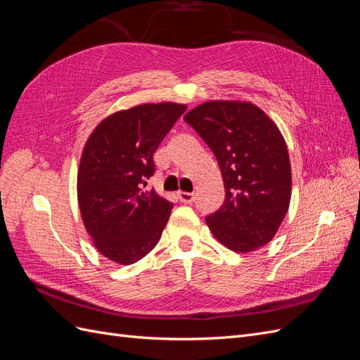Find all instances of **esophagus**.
<instances>
[{
	"label": "esophagus",
	"instance_id": "34e87169",
	"mask_svg": "<svg viewBox=\"0 0 360 360\" xmlns=\"http://www.w3.org/2000/svg\"><path fill=\"white\" fill-rule=\"evenodd\" d=\"M179 200L184 204H192L195 200L193 192H179Z\"/></svg>",
	"mask_w": 360,
	"mask_h": 360
}]
</instances>
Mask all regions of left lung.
Segmentation results:
<instances>
[{
	"label": "left lung",
	"instance_id": "8db88e82",
	"mask_svg": "<svg viewBox=\"0 0 360 360\" xmlns=\"http://www.w3.org/2000/svg\"><path fill=\"white\" fill-rule=\"evenodd\" d=\"M216 156L225 201L205 217L228 249L250 252L267 245L288 212L291 167L278 126L250 102L213 101L184 115Z\"/></svg>",
	"mask_w": 360,
	"mask_h": 360
}]
</instances>
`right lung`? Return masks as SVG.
<instances>
[{
	"instance_id": "1",
	"label": "right lung",
	"mask_w": 360,
	"mask_h": 360,
	"mask_svg": "<svg viewBox=\"0 0 360 360\" xmlns=\"http://www.w3.org/2000/svg\"><path fill=\"white\" fill-rule=\"evenodd\" d=\"M186 106L144 103L99 123L84 147L78 169V204L86 233L99 252L134 264L153 249L172 202L147 191L153 155Z\"/></svg>"
}]
</instances>
